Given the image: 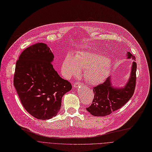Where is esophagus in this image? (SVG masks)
Masks as SVG:
<instances>
[{"instance_id":"34e87169","label":"esophagus","mask_w":152,"mask_h":152,"mask_svg":"<svg viewBox=\"0 0 152 152\" xmlns=\"http://www.w3.org/2000/svg\"><path fill=\"white\" fill-rule=\"evenodd\" d=\"M80 83H79V82H76V83H75L74 84H73V86H74V87L75 88H77L78 86H79L80 85Z\"/></svg>"}]
</instances>
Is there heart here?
Returning a JSON list of instances; mask_svg holds the SVG:
<instances>
[{
  "mask_svg": "<svg viewBox=\"0 0 152 152\" xmlns=\"http://www.w3.org/2000/svg\"><path fill=\"white\" fill-rule=\"evenodd\" d=\"M109 67L108 61L103 56L83 52L77 54L75 58L67 56L63 61L62 68L67 77L77 75L81 68L86 69V80L92 85H96L104 80L108 73Z\"/></svg>",
  "mask_w": 152,
  "mask_h": 152,
  "instance_id": "heart-1",
  "label": "heart"
}]
</instances>
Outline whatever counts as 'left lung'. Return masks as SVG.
<instances>
[{
    "label": "left lung",
    "instance_id": "left-lung-1",
    "mask_svg": "<svg viewBox=\"0 0 152 152\" xmlns=\"http://www.w3.org/2000/svg\"><path fill=\"white\" fill-rule=\"evenodd\" d=\"M128 58L135 57L130 52L127 53ZM137 63L133 62L131 75L128 83L123 88H114L112 86L111 77L104 83L93 88L94 93L91 104L86 108L92 115L104 116L121 108L132 97L136 86Z\"/></svg>",
    "mask_w": 152,
    "mask_h": 152
}]
</instances>
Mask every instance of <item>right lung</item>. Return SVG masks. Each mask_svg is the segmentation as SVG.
<instances>
[{"instance_id":"add662e5","label":"right lung","mask_w":152,"mask_h":152,"mask_svg":"<svg viewBox=\"0 0 152 152\" xmlns=\"http://www.w3.org/2000/svg\"><path fill=\"white\" fill-rule=\"evenodd\" d=\"M53 59L47 45L38 42L24 49L16 63L14 85L24 108L37 119L56 116L63 95L72 89L54 70Z\"/></svg>"}]
</instances>
